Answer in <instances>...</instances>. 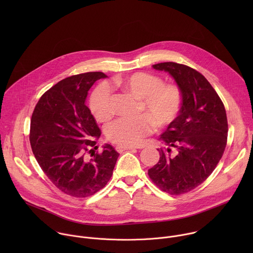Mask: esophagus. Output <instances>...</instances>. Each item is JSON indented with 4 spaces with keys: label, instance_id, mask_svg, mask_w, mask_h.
<instances>
[{
    "label": "esophagus",
    "instance_id": "1",
    "mask_svg": "<svg viewBox=\"0 0 253 253\" xmlns=\"http://www.w3.org/2000/svg\"><path fill=\"white\" fill-rule=\"evenodd\" d=\"M135 148H137V147H135V146H120V145H117L115 147L117 152H122L124 150H131V149H135Z\"/></svg>",
    "mask_w": 253,
    "mask_h": 253
}]
</instances>
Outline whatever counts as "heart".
Returning a JSON list of instances; mask_svg holds the SVG:
<instances>
[{"label":"heart","mask_w":253,"mask_h":253,"mask_svg":"<svg viewBox=\"0 0 253 253\" xmlns=\"http://www.w3.org/2000/svg\"><path fill=\"white\" fill-rule=\"evenodd\" d=\"M114 84L139 99L138 113L133 119H119L106 128V137L120 146H135L152 131V124L163 128L172 124L182 107V92L173 84H163L158 76L137 72L118 77ZM90 109L100 122L113 115L111 89L107 84L96 88L90 99Z\"/></svg>","instance_id":"1"}]
</instances>
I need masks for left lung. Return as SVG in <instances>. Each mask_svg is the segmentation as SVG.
<instances>
[{"label":"left lung","instance_id":"obj_1","mask_svg":"<svg viewBox=\"0 0 253 253\" xmlns=\"http://www.w3.org/2000/svg\"><path fill=\"white\" fill-rule=\"evenodd\" d=\"M152 67L174 79L182 92V107L160 135L166 148L158 149L160 159L148 175L162 191L183 194L205 181L221 159L228 133L226 111L218 94L196 70L174 62Z\"/></svg>","mask_w":253,"mask_h":253}]
</instances>
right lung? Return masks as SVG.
<instances>
[{
  "label": "right lung",
  "instance_id": "add662e5",
  "mask_svg": "<svg viewBox=\"0 0 253 253\" xmlns=\"http://www.w3.org/2000/svg\"><path fill=\"white\" fill-rule=\"evenodd\" d=\"M102 78H107L102 72H88L63 79L42 95L31 119L36 160L58 189L74 197H88L105 187L119 156L110 144L95 153L101 131L85 103L90 88Z\"/></svg>",
  "mask_w": 253,
  "mask_h": 253
}]
</instances>
